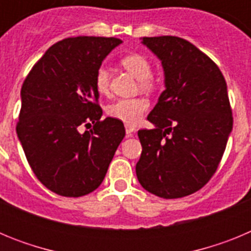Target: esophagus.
Segmentation results:
<instances>
[{"instance_id":"1","label":"esophagus","mask_w":251,"mask_h":251,"mask_svg":"<svg viewBox=\"0 0 251 251\" xmlns=\"http://www.w3.org/2000/svg\"><path fill=\"white\" fill-rule=\"evenodd\" d=\"M136 130V127L134 126H132V124H126V133H127V136L129 137L130 133H133Z\"/></svg>"}]
</instances>
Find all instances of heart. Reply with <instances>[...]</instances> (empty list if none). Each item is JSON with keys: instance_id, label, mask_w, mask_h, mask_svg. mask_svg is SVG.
<instances>
[{"instance_id": "b5f03b06", "label": "heart", "mask_w": 251, "mask_h": 251, "mask_svg": "<svg viewBox=\"0 0 251 251\" xmlns=\"http://www.w3.org/2000/svg\"><path fill=\"white\" fill-rule=\"evenodd\" d=\"M121 64L128 73L138 79V88L142 92H153L156 89V80L152 76V65L145 55L133 52L122 57ZM94 86L100 95L109 93V73L104 66H99L94 75ZM150 103L145 98L119 99L105 108L109 118L117 119L126 124H136L141 121Z\"/></svg>"}]
</instances>
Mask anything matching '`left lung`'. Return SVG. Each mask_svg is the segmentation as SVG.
I'll return each instance as SVG.
<instances>
[{
  "mask_svg": "<svg viewBox=\"0 0 251 251\" xmlns=\"http://www.w3.org/2000/svg\"><path fill=\"white\" fill-rule=\"evenodd\" d=\"M161 59L166 90L147 117L154 129H139L142 187L163 199L199 191L211 179L232 129V110L220 69L177 36L143 37Z\"/></svg>",
  "mask_w": 251,
  "mask_h": 251,
  "instance_id": "1",
  "label": "left lung"
}]
</instances>
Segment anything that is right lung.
Returning <instances> with one entry per match:
<instances>
[{"label": "right lung", "instance_id": "right-lung-1", "mask_svg": "<svg viewBox=\"0 0 251 251\" xmlns=\"http://www.w3.org/2000/svg\"><path fill=\"white\" fill-rule=\"evenodd\" d=\"M119 44L99 36L57 41L22 84L17 136L35 176L60 196L97 190L126 136L121 121L100 119L94 86L95 72ZM83 126L92 129L81 133Z\"/></svg>", "mask_w": 251, "mask_h": 251}]
</instances>
